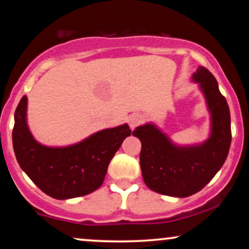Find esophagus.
<instances>
[{"label":"esophagus","mask_w":249,"mask_h":249,"mask_svg":"<svg viewBox=\"0 0 249 249\" xmlns=\"http://www.w3.org/2000/svg\"><path fill=\"white\" fill-rule=\"evenodd\" d=\"M141 122H142V117L139 115H131L127 118V123L128 125H130L131 130H134V128L141 124Z\"/></svg>","instance_id":"1"}]
</instances>
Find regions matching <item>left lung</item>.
Listing matches in <instances>:
<instances>
[{"label":"left lung","mask_w":249,"mask_h":249,"mask_svg":"<svg viewBox=\"0 0 249 249\" xmlns=\"http://www.w3.org/2000/svg\"><path fill=\"white\" fill-rule=\"evenodd\" d=\"M192 81L199 84L211 115V133L206 141L177 145L152 123L136 127L132 133L142 142L139 159L146 186L177 198H186L206 186L224 165L232 141L230 107L215 77L199 67Z\"/></svg>","instance_id":"left-lung-1"}]
</instances>
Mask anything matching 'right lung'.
<instances>
[{
    "mask_svg": "<svg viewBox=\"0 0 249 249\" xmlns=\"http://www.w3.org/2000/svg\"><path fill=\"white\" fill-rule=\"evenodd\" d=\"M27 96L17 105L13 146L19 166L39 190L58 200L92 193L102 186L107 166L126 137L127 124L104 128L84 141L63 147L42 145L27 123Z\"/></svg>",
    "mask_w": 249,
    "mask_h": 249,
    "instance_id": "right-lung-1",
    "label": "right lung"
}]
</instances>
